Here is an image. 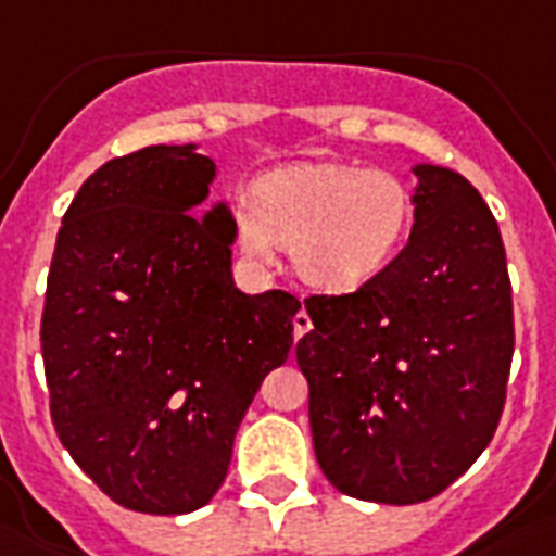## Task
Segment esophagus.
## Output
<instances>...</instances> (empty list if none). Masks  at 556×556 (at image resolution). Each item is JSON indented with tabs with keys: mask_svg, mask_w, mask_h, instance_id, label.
<instances>
[{
	"mask_svg": "<svg viewBox=\"0 0 556 556\" xmlns=\"http://www.w3.org/2000/svg\"><path fill=\"white\" fill-rule=\"evenodd\" d=\"M308 329H312V317H308L306 308H300L294 315V338H303Z\"/></svg>",
	"mask_w": 556,
	"mask_h": 556,
	"instance_id": "1",
	"label": "esophagus"
}]
</instances>
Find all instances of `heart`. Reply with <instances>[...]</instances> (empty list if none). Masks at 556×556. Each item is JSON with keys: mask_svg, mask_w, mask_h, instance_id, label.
I'll return each mask as SVG.
<instances>
[{"mask_svg": "<svg viewBox=\"0 0 556 556\" xmlns=\"http://www.w3.org/2000/svg\"><path fill=\"white\" fill-rule=\"evenodd\" d=\"M408 184L358 163H294L256 184L232 210L236 239L256 260L291 248L308 286L346 294L391 265L410 227Z\"/></svg>", "mask_w": 556, "mask_h": 556, "instance_id": "heart-1", "label": "heart"}]
</instances>
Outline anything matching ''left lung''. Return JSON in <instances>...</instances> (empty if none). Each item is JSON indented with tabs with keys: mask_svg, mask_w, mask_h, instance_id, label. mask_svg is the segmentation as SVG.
I'll list each match as a JSON object with an SVG mask.
<instances>
[{
	"mask_svg": "<svg viewBox=\"0 0 556 556\" xmlns=\"http://www.w3.org/2000/svg\"><path fill=\"white\" fill-rule=\"evenodd\" d=\"M414 227L353 294L308 296L296 364L317 464L341 493L429 502L490 446L502 419L514 300L493 212L464 175L414 165Z\"/></svg>",
	"mask_w": 556,
	"mask_h": 556,
	"instance_id": "obj_1",
	"label": "left lung"
}]
</instances>
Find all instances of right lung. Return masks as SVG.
I'll list each match as a JSON object with an SVG mask.
<instances>
[{
    "label": "right lung",
    "mask_w": 556,
    "mask_h": 556,
    "mask_svg": "<svg viewBox=\"0 0 556 556\" xmlns=\"http://www.w3.org/2000/svg\"><path fill=\"white\" fill-rule=\"evenodd\" d=\"M198 146H148L87 177L63 215L40 344L58 438L127 510L192 514L227 478L300 300L232 279L227 201Z\"/></svg>",
    "instance_id": "right-lung-1"
}]
</instances>
